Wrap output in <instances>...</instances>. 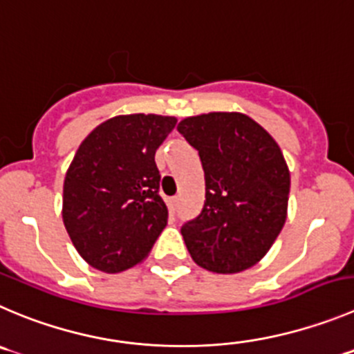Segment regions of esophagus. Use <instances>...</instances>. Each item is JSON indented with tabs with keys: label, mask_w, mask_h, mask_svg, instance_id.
Returning a JSON list of instances; mask_svg holds the SVG:
<instances>
[{
	"label": "esophagus",
	"mask_w": 354,
	"mask_h": 354,
	"mask_svg": "<svg viewBox=\"0 0 354 354\" xmlns=\"http://www.w3.org/2000/svg\"><path fill=\"white\" fill-rule=\"evenodd\" d=\"M177 205H179V198H170V200H168V208H170V214H175V210H177Z\"/></svg>",
	"instance_id": "34e87169"
}]
</instances>
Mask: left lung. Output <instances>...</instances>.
Listing matches in <instances>:
<instances>
[{
    "label": "left lung",
    "mask_w": 354,
    "mask_h": 354,
    "mask_svg": "<svg viewBox=\"0 0 354 354\" xmlns=\"http://www.w3.org/2000/svg\"><path fill=\"white\" fill-rule=\"evenodd\" d=\"M177 130L205 171L203 210L180 230L191 257L221 274L252 268L287 221L290 171L280 146L243 113L184 118Z\"/></svg>",
    "instance_id": "8db88e82"
}]
</instances>
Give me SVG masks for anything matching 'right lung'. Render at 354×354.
I'll return each instance as SVG.
<instances>
[{"instance_id":"obj_1","label":"right lung","mask_w":354,"mask_h":354,"mask_svg":"<svg viewBox=\"0 0 354 354\" xmlns=\"http://www.w3.org/2000/svg\"><path fill=\"white\" fill-rule=\"evenodd\" d=\"M175 123L174 116L121 114L80 144L64 179L62 221L92 268L121 272L140 264L165 230L154 154Z\"/></svg>"}]
</instances>
